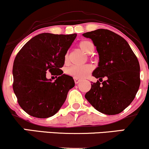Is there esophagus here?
<instances>
[{"label":"esophagus","instance_id":"1","mask_svg":"<svg viewBox=\"0 0 149 149\" xmlns=\"http://www.w3.org/2000/svg\"><path fill=\"white\" fill-rule=\"evenodd\" d=\"M74 81H75V83H76V84H78V83H80V80L78 79V78H74Z\"/></svg>","mask_w":149,"mask_h":149}]
</instances>
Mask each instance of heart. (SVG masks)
<instances>
[{
    "instance_id": "obj_1",
    "label": "heart",
    "mask_w": 149,
    "mask_h": 149,
    "mask_svg": "<svg viewBox=\"0 0 149 149\" xmlns=\"http://www.w3.org/2000/svg\"><path fill=\"white\" fill-rule=\"evenodd\" d=\"M80 48L85 53L90 54L92 50H94V45L92 41L89 40H83L80 42ZM69 57L66 54L64 57L65 62H67ZM93 70V67L91 65H84V66H72L66 70V73L69 76L73 77L74 78L82 79L90 74Z\"/></svg>"
}]
</instances>
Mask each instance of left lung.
I'll return each instance as SVG.
<instances>
[{
    "label": "left lung",
    "instance_id": "1",
    "mask_svg": "<svg viewBox=\"0 0 149 149\" xmlns=\"http://www.w3.org/2000/svg\"><path fill=\"white\" fill-rule=\"evenodd\" d=\"M96 46L100 61L92 76L100 83H92L85 97L96 110L107 115L122 112L134 100L140 85V66L128 42L107 29L83 34Z\"/></svg>",
    "mask_w": 149,
    "mask_h": 149
}]
</instances>
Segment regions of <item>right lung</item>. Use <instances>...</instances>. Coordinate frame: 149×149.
I'll use <instances>...</instances> for the list:
<instances>
[{
  "mask_svg": "<svg viewBox=\"0 0 149 149\" xmlns=\"http://www.w3.org/2000/svg\"><path fill=\"white\" fill-rule=\"evenodd\" d=\"M77 34H38L20 49L13 64V90L21 108L39 118L54 116L60 109L68 92L75 85L71 76L60 69ZM49 71L58 78H46Z\"/></svg>",
  "mask_w": 149,
  "mask_h": 149,
  "instance_id": "obj_1",
  "label": "right lung"
}]
</instances>
